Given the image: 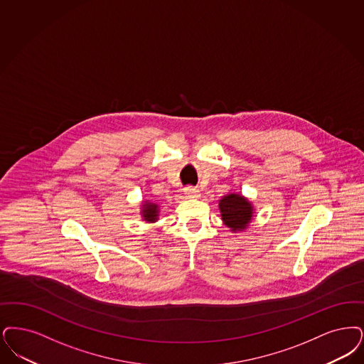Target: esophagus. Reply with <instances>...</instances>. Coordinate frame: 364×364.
I'll use <instances>...</instances> for the list:
<instances>
[{
	"mask_svg": "<svg viewBox=\"0 0 364 364\" xmlns=\"http://www.w3.org/2000/svg\"><path fill=\"white\" fill-rule=\"evenodd\" d=\"M184 193L187 195V198H198L199 196V191L193 188V187H191V186L184 188Z\"/></svg>",
	"mask_w": 364,
	"mask_h": 364,
	"instance_id": "esophagus-1",
	"label": "esophagus"
}]
</instances>
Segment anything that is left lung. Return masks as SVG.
I'll return each instance as SVG.
<instances>
[{"mask_svg": "<svg viewBox=\"0 0 364 364\" xmlns=\"http://www.w3.org/2000/svg\"><path fill=\"white\" fill-rule=\"evenodd\" d=\"M219 211L223 223L230 232H242L253 218V205L240 193L225 195L219 200Z\"/></svg>", "mask_w": 364, "mask_h": 364, "instance_id": "1", "label": "left lung"}]
</instances>
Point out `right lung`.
<instances>
[{
  "mask_svg": "<svg viewBox=\"0 0 364 364\" xmlns=\"http://www.w3.org/2000/svg\"><path fill=\"white\" fill-rule=\"evenodd\" d=\"M159 205L156 203H151V202H144L142 204V210H141V215H142V218L147 220V222H150V223H153V222H156L157 219H159Z\"/></svg>",
  "mask_w": 364,
  "mask_h": 364,
  "instance_id": "obj_1",
  "label": "right lung"
}]
</instances>
